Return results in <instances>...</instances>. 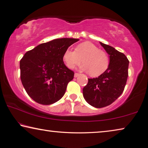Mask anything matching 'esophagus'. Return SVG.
<instances>
[{
    "label": "esophagus",
    "mask_w": 148,
    "mask_h": 148,
    "mask_svg": "<svg viewBox=\"0 0 148 148\" xmlns=\"http://www.w3.org/2000/svg\"><path fill=\"white\" fill-rule=\"evenodd\" d=\"M80 76V74L78 73H75L74 74V77H77L78 76Z\"/></svg>",
    "instance_id": "esophagus-1"
}]
</instances>
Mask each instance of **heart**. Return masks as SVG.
<instances>
[{"mask_svg": "<svg viewBox=\"0 0 148 148\" xmlns=\"http://www.w3.org/2000/svg\"><path fill=\"white\" fill-rule=\"evenodd\" d=\"M63 60L69 69H74L82 61L84 65L81 66V69L88 72L92 77L103 74L109 65V58L107 53L88 41L77 45L75 50L66 48L63 53Z\"/></svg>", "mask_w": 148, "mask_h": 148, "instance_id": "b5f03b06", "label": "heart"}]
</instances>
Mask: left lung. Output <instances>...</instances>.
<instances>
[{
  "instance_id": "obj_1",
  "label": "left lung",
  "mask_w": 148,
  "mask_h": 148,
  "mask_svg": "<svg viewBox=\"0 0 148 148\" xmlns=\"http://www.w3.org/2000/svg\"><path fill=\"white\" fill-rule=\"evenodd\" d=\"M109 56V65L103 74L88 79L83 95L88 104L96 108L111 105L122 95L128 77L129 60L123 53L100 42Z\"/></svg>"
}]
</instances>
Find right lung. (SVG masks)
Listing matches in <instances>:
<instances>
[{"mask_svg": "<svg viewBox=\"0 0 148 148\" xmlns=\"http://www.w3.org/2000/svg\"><path fill=\"white\" fill-rule=\"evenodd\" d=\"M79 39H56L28 51L20 61L21 79L32 99L50 105L65 95L74 73L63 62L65 50Z\"/></svg>", "mask_w": 148, "mask_h": 148, "instance_id": "obj_1", "label": "right lung"}]
</instances>
